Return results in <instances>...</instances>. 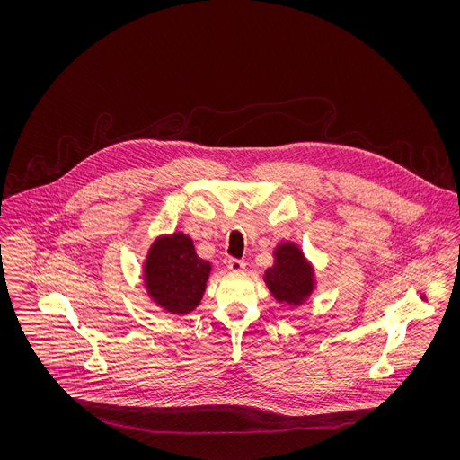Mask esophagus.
<instances>
[{"label": "esophagus", "mask_w": 460, "mask_h": 460, "mask_svg": "<svg viewBox=\"0 0 460 460\" xmlns=\"http://www.w3.org/2000/svg\"><path fill=\"white\" fill-rule=\"evenodd\" d=\"M244 267H246V263L240 261V259H229V261H227V269H229L231 272H243Z\"/></svg>", "instance_id": "1"}]
</instances>
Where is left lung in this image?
<instances>
[{
    "label": "left lung",
    "mask_w": 460,
    "mask_h": 460,
    "mask_svg": "<svg viewBox=\"0 0 460 460\" xmlns=\"http://www.w3.org/2000/svg\"><path fill=\"white\" fill-rule=\"evenodd\" d=\"M274 265L263 272L270 295L289 306L302 305L314 293L315 274L298 244L285 241L274 248Z\"/></svg>",
    "instance_id": "1"
}]
</instances>
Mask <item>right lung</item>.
Returning a JSON list of instances; mask_svg holds the SVG:
<instances>
[{
	"instance_id": "right-lung-1",
	"label": "right lung",
	"mask_w": 460,
	"mask_h": 460,
	"mask_svg": "<svg viewBox=\"0 0 460 460\" xmlns=\"http://www.w3.org/2000/svg\"><path fill=\"white\" fill-rule=\"evenodd\" d=\"M210 270L212 263L198 257L193 240L177 231L152 243L143 265V281L156 305L186 315L199 305Z\"/></svg>"
}]
</instances>
